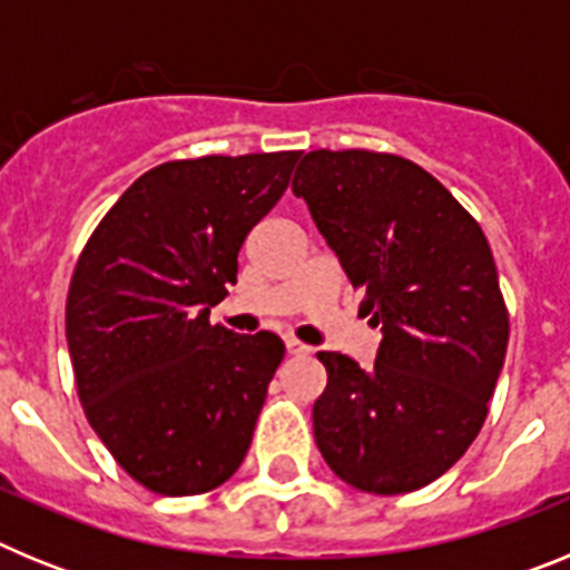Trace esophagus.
I'll list each match as a JSON object with an SVG mask.
<instances>
[{
	"label": "esophagus",
	"instance_id": "obj_1",
	"mask_svg": "<svg viewBox=\"0 0 570 570\" xmlns=\"http://www.w3.org/2000/svg\"><path fill=\"white\" fill-rule=\"evenodd\" d=\"M285 347H288V354H294V356L311 354V347L305 345V342L296 340V336H288V340H285Z\"/></svg>",
	"mask_w": 570,
	"mask_h": 570
}]
</instances>
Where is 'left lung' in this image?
I'll use <instances>...</instances> for the list:
<instances>
[{
  "instance_id": "1",
  "label": "left lung",
  "mask_w": 570,
  "mask_h": 570,
  "mask_svg": "<svg viewBox=\"0 0 570 570\" xmlns=\"http://www.w3.org/2000/svg\"><path fill=\"white\" fill-rule=\"evenodd\" d=\"M362 314L382 325L374 367L320 351L328 385L314 436L331 471L365 493H411L468 451L508 347L491 245L451 190L396 154L311 150L294 176Z\"/></svg>"
}]
</instances>
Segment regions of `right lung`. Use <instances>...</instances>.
Listing matches in <instances>:
<instances>
[{
    "label": "right lung",
    "mask_w": 570,
    "mask_h": 570,
    "mask_svg": "<svg viewBox=\"0 0 570 570\" xmlns=\"http://www.w3.org/2000/svg\"><path fill=\"white\" fill-rule=\"evenodd\" d=\"M299 150L174 159L142 174L85 242L65 334L90 428L163 497L223 485L242 465L285 345L208 314L242 242L291 183Z\"/></svg>",
    "instance_id": "1"
}]
</instances>
